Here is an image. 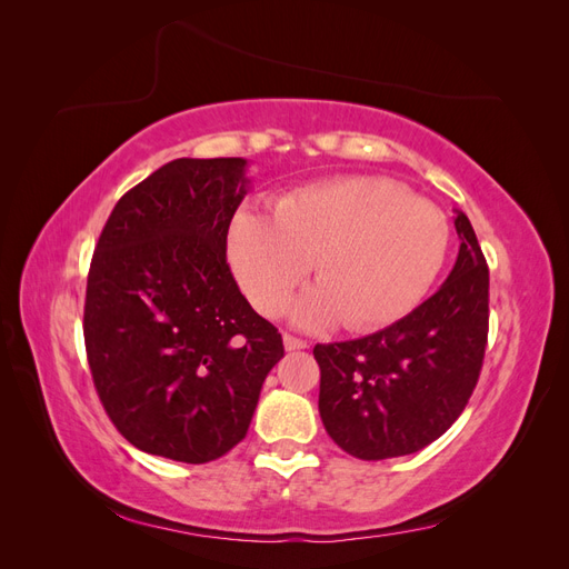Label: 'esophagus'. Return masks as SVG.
<instances>
[{
  "instance_id": "34e87169",
  "label": "esophagus",
  "mask_w": 569,
  "mask_h": 569,
  "mask_svg": "<svg viewBox=\"0 0 569 569\" xmlns=\"http://www.w3.org/2000/svg\"><path fill=\"white\" fill-rule=\"evenodd\" d=\"M284 349L287 351H299V349H308V343L295 335H284Z\"/></svg>"
}]
</instances>
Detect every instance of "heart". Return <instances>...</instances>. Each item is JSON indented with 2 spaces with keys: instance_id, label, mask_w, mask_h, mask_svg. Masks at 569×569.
<instances>
[{
  "instance_id": "1",
  "label": "heart",
  "mask_w": 569,
  "mask_h": 569,
  "mask_svg": "<svg viewBox=\"0 0 569 569\" xmlns=\"http://www.w3.org/2000/svg\"><path fill=\"white\" fill-rule=\"evenodd\" d=\"M451 228L435 203L372 176L306 184L274 199L272 216L242 209L230 226V263L263 316L280 313L316 268L295 320L380 330L406 318L437 280Z\"/></svg>"
}]
</instances>
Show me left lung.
Returning a JSON list of instances; mask_svg holds the SVG:
<instances>
[{
  "mask_svg": "<svg viewBox=\"0 0 569 569\" xmlns=\"http://www.w3.org/2000/svg\"><path fill=\"white\" fill-rule=\"evenodd\" d=\"M437 295L385 330L318 343L320 418L339 449L360 460L416 453L468 406L489 335V268L468 216Z\"/></svg>",
  "mask_w": 569,
  "mask_h": 569,
  "instance_id": "1",
  "label": "left lung"
}]
</instances>
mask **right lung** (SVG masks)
<instances>
[{
	"mask_svg": "<svg viewBox=\"0 0 569 569\" xmlns=\"http://www.w3.org/2000/svg\"><path fill=\"white\" fill-rule=\"evenodd\" d=\"M247 184V159H176L120 197L99 234L84 349L107 416L144 453L226 456L284 356L226 256Z\"/></svg>",
	"mask_w": 569,
	"mask_h": 569,
	"instance_id": "1",
	"label": "right lung"
}]
</instances>
